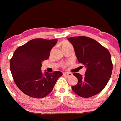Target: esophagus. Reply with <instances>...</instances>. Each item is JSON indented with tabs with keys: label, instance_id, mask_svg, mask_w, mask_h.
I'll list each match as a JSON object with an SVG mask.
<instances>
[{
	"label": "esophagus",
	"instance_id": "obj_1",
	"mask_svg": "<svg viewBox=\"0 0 121 121\" xmlns=\"http://www.w3.org/2000/svg\"><path fill=\"white\" fill-rule=\"evenodd\" d=\"M63 75L66 76V77H70V76L72 75V74L71 73H63Z\"/></svg>",
	"mask_w": 121,
	"mask_h": 121
}]
</instances>
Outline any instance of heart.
I'll use <instances>...</instances> for the list:
<instances>
[{
  "label": "heart",
  "instance_id": "b5f03b06",
  "mask_svg": "<svg viewBox=\"0 0 121 121\" xmlns=\"http://www.w3.org/2000/svg\"><path fill=\"white\" fill-rule=\"evenodd\" d=\"M61 46H62L63 49H66V48H73V46L72 45V44L70 43V42L68 41H64L61 43Z\"/></svg>",
  "mask_w": 121,
  "mask_h": 121
}]
</instances>
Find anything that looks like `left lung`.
<instances>
[{
  "mask_svg": "<svg viewBox=\"0 0 121 121\" xmlns=\"http://www.w3.org/2000/svg\"><path fill=\"white\" fill-rule=\"evenodd\" d=\"M68 39L73 46L78 62L86 68L83 77L73 73L78 83L72 86V90L81 97L95 95L105 88L112 75L111 54L106 48L88 37H71Z\"/></svg>",
  "mask_w": 121,
  "mask_h": 121,
  "instance_id": "left-lung-1",
  "label": "left lung"
}]
</instances>
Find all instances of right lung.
<instances>
[{"mask_svg": "<svg viewBox=\"0 0 121 121\" xmlns=\"http://www.w3.org/2000/svg\"><path fill=\"white\" fill-rule=\"evenodd\" d=\"M57 39L36 38L19 46L10 60V72L17 86L26 95L41 99L51 93L63 74L56 71L43 74L41 62L48 60Z\"/></svg>", "mask_w": 121, "mask_h": 121, "instance_id": "1", "label": "right lung"}]
</instances>
